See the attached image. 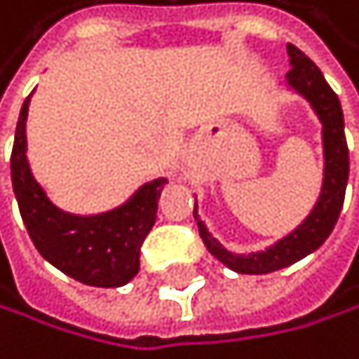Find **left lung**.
<instances>
[{"instance_id": "left-lung-1", "label": "left lung", "mask_w": 359, "mask_h": 359, "mask_svg": "<svg viewBox=\"0 0 359 359\" xmlns=\"http://www.w3.org/2000/svg\"><path fill=\"white\" fill-rule=\"evenodd\" d=\"M289 53V72L287 86L296 95L304 97L313 107L316 116L322 123V152H325V176H322V189L313 205L311 214L302 220L289 236L280 238L276 245L267 247L264 252L254 254H233L220 245L214 236L207 231L205 223L198 218V210L194 205V218L198 223L201 238L210 254L220 262L238 273H271L289 264L302 260L329 238L338 216L342 212L344 191L348 181V147L344 136V114L338 95L325 81L320 68L306 57L302 50L287 43Z\"/></svg>"}]
</instances>
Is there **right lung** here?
Wrapping results in <instances>:
<instances>
[{"instance_id":"obj_1","label":"right lung","mask_w":359,"mask_h":359,"mask_svg":"<svg viewBox=\"0 0 359 359\" xmlns=\"http://www.w3.org/2000/svg\"><path fill=\"white\" fill-rule=\"evenodd\" d=\"M30 97L21 105L11 156L15 198L30 241L53 267L79 283L103 289L128 285L139 273L141 245L156 223L158 198L168 178L141 185L123 205L103 214L76 216L59 210L34 181L28 165Z\"/></svg>"}]
</instances>
